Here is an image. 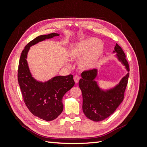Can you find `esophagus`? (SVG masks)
I'll return each mask as SVG.
<instances>
[{
    "mask_svg": "<svg viewBox=\"0 0 147 147\" xmlns=\"http://www.w3.org/2000/svg\"><path fill=\"white\" fill-rule=\"evenodd\" d=\"M74 81L75 82V83H78V82H79V80H80V77L78 76V75H75V77L74 78Z\"/></svg>",
    "mask_w": 147,
    "mask_h": 147,
    "instance_id": "obj_1",
    "label": "esophagus"
}]
</instances>
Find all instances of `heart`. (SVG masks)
Masks as SVG:
<instances>
[{
	"instance_id": "obj_1",
	"label": "heart",
	"mask_w": 147,
	"mask_h": 147,
	"mask_svg": "<svg viewBox=\"0 0 147 147\" xmlns=\"http://www.w3.org/2000/svg\"><path fill=\"white\" fill-rule=\"evenodd\" d=\"M103 44L97 41L94 38H90L82 41L75 49L73 56L75 58H81L88 53L81 61V66L83 68H90L94 65L98 60L103 50Z\"/></svg>"
}]
</instances>
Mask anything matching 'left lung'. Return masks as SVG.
Returning a JSON list of instances; mask_svg holds the SVG:
<instances>
[{"label":"left lung","instance_id":"obj_1","mask_svg":"<svg viewBox=\"0 0 147 147\" xmlns=\"http://www.w3.org/2000/svg\"><path fill=\"white\" fill-rule=\"evenodd\" d=\"M113 53L125 66L127 72L129 67L122 48L117 43ZM97 74L96 69L83 71L78 85L82 92L83 111L85 116L94 121H100L113 113L123 100L129 73L124 76L116 86L104 91L94 80Z\"/></svg>","mask_w":147,"mask_h":147}]
</instances>
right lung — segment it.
I'll return each mask as SVG.
<instances>
[{"instance_id":"right-lung-1","label":"right lung","mask_w":147,"mask_h":147,"mask_svg":"<svg viewBox=\"0 0 147 147\" xmlns=\"http://www.w3.org/2000/svg\"><path fill=\"white\" fill-rule=\"evenodd\" d=\"M59 34L40 35L30 41L21 53L18 65V81L26 105L34 116L45 120L56 119L63 110V97L75 84L72 75L56 76L45 82H38L30 74L27 61L30 47Z\"/></svg>"}]
</instances>
